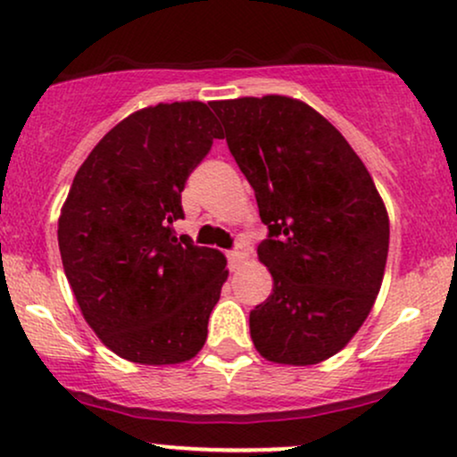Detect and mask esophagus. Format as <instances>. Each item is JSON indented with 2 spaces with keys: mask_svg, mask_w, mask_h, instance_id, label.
<instances>
[{
  "mask_svg": "<svg viewBox=\"0 0 457 457\" xmlns=\"http://www.w3.org/2000/svg\"><path fill=\"white\" fill-rule=\"evenodd\" d=\"M245 260V251L243 249H240V246H238V249H234V251H228V262H229V269H238V266H240V262H243Z\"/></svg>",
  "mask_w": 457,
  "mask_h": 457,
  "instance_id": "34e87169",
  "label": "esophagus"
}]
</instances>
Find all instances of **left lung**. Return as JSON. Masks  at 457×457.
<instances>
[{
  "label": "left lung",
  "instance_id": "obj_1",
  "mask_svg": "<svg viewBox=\"0 0 457 457\" xmlns=\"http://www.w3.org/2000/svg\"><path fill=\"white\" fill-rule=\"evenodd\" d=\"M269 238L272 295L249 313L270 363L316 365L370 316L385 277L389 214L370 171L324 115L298 98L212 101Z\"/></svg>",
  "mask_w": 457,
  "mask_h": 457
}]
</instances>
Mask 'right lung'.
<instances>
[{
  "mask_svg": "<svg viewBox=\"0 0 457 457\" xmlns=\"http://www.w3.org/2000/svg\"><path fill=\"white\" fill-rule=\"evenodd\" d=\"M221 139L206 103L130 113L79 167L57 221L66 279L98 339L139 365L191 361L228 281L221 251L174 234L188 174Z\"/></svg>",
  "mask_w": 457,
  "mask_h": 457,
  "instance_id": "obj_1",
  "label": "right lung"
}]
</instances>
